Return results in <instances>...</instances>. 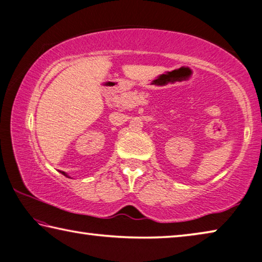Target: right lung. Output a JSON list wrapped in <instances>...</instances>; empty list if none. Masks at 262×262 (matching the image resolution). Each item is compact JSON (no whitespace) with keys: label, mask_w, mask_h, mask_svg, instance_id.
<instances>
[{"label":"right lung","mask_w":262,"mask_h":262,"mask_svg":"<svg viewBox=\"0 0 262 262\" xmlns=\"http://www.w3.org/2000/svg\"><path fill=\"white\" fill-rule=\"evenodd\" d=\"M61 173L63 174V176H66V177H68V174H67V173H64V172H61ZM68 178H69V177H68Z\"/></svg>","instance_id":"add662e5"}]
</instances>
